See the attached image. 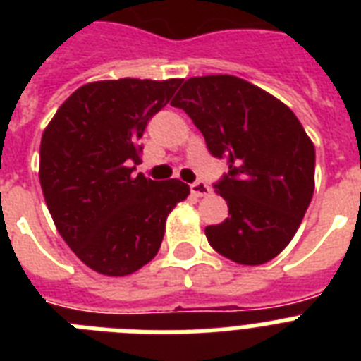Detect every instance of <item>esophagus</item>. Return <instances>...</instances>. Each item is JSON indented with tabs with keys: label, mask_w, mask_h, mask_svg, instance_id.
I'll return each instance as SVG.
<instances>
[{
	"label": "esophagus",
	"mask_w": 361,
	"mask_h": 361,
	"mask_svg": "<svg viewBox=\"0 0 361 361\" xmlns=\"http://www.w3.org/2000/svg\"><path fill=\"white\" fill-rule=\"evenodd\" d=\"M191 192L195 197H208L212 189H209L208 183H204V181H195L191 183Z\"/></svg>",
	"instance_id": "1"
}]
</instances>
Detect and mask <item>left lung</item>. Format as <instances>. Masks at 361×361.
<instances>
[{"label":"left lung","instance_id":"8db88e82","mask_svg":"<svg viewBox=\"0 0 361 361\" xmlns=\"http://www.w3.org/2000/svg\"><path fill=\"white\" fill-rule=\"evenodd\" d=\"M204 135L228 172L215 183L228 204L209 245L232 262L258 266L296 234L314 191V146L286 104L231 75L195 76L172 101Z\"/></svg>","mask_w":361,"mask_h":361}]
</instances>
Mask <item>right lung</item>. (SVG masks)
Instances as JSON below:
<instances>
[{
    "label": "right lung",
    "mask_w": 361,
    "mask_h": 361,
    "mask_svg": "<svg viewBox=\"0 0 361 361\" xmlns=\"http://www.w3.org/2000/svg\"><path fill=\"white\" fill-rule=\"evenodd\" d=\"M170 80L92 82L78 87L42 133L39 180L54 225L82 262L109 277L157 255L164 223L189 185L135 174L147 121L180 87Z\"/></svg>",
    "instance_id": "obj_1"
}]
</instances>
